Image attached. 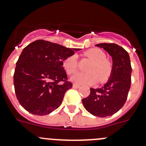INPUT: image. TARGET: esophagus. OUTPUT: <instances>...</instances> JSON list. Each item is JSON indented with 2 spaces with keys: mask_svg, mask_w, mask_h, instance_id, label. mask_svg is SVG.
<instances>
[{
  "mask_svg": "<svg viewBox=\"0 0 146 146\" xmlns=\"http://www.w3.org/2000/svg\"><path fill=\"white\" fill-rule=\"evenodd\" d=\"M80 87V86H79V85H77V84H73V88H79Z\"/></svg>",
  "mask_w": 146,
  "mask_h": 146,
  "instance_id": "1",
  "label": "esophagus"
}]
</instances>
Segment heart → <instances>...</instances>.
<instances>
[{"label":"heart","instance_id":"b5f03b06","mask_svg":"<svg viewBox=\"0 0 146 146\" xmlns=\"http://www.w3.org/2000/svg\"><path fill=\"white\" fill-rule=\"evenodd\" d=\"M84 55L92 60L88 67V72H78L72 76L71 80L77 84L93 85L99 80L105 82L111 77L113 71V63L106 58V55L103 50L99 48H91L86 50ZM62 65L68 74L75 73L78 69L77 55H69L66 58Z\"/></svg>","mask_w":146,"mask_h":146}]
</instances>
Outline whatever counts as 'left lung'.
I'll return each instance as SVG.
<instances>
[{
	"label": "left lung",
	"instance_id": "8db88e82",
	"mask_svg": "<svg viewBox=\"0 0 146 146\" xmlns=\"http://www.w3.org/2000/svg\"><path fill=\"white\" fill-rule=\"evenodd\" d=\"M96 46L106 50L112 56L113 74L104 86L90 88L89 96L82 102L88 112L104 118L117 113L126 102L131 86V66L128 52L119 45L101 43Z\"/></svg>",
	"mask_w": 146,
	"mask_h": 146
}]
</instances>
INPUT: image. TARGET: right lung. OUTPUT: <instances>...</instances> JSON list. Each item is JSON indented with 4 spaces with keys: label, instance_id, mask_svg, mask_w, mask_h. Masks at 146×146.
<instances>
[{
    "label": "right lung",
    "instance_id": "add662e5",
    "mask_svg": "<svg viewBox=\"0 0 146 146\" xmlns=\"http://www.w3.org/2000/svg\"><path fill=\"white\" fill-rule=\"evenodd\" d=\"M44 40L23 49L16 63L14 86L17 99L27 111L37 115L52 113L72 88L62 62L75 50Z\"/></svg>",
    "mask_w": 146,
    "mask_h": 146
}]
</instances>
